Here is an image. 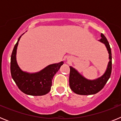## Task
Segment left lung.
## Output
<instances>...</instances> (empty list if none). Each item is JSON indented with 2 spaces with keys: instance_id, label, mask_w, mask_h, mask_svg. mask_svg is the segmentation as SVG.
I'll use <instances>...</instances> for the list:
<instances>
[{
  "instance_id": "obj_1",
  "label": "left lung",
  "mask_w": 121,
  "mask_h": 121,
  "mask_svg": "<svg viewBox=\"0 0 121 121\" xmlns=\"http://www.w3.org/2000/svg\"><path fill=\"white\" fill-rule=\"evenodd\" d=\"M100 36L101 39L98 41L105 45L109 54V62L106 70L103 75L99 78L94 80H90L83 76L75 68L70 66L69 85L71 90L76 94L80 95H95L104 88L110 77L112 69V51L105 36L102 33Z\"/></svg>"
}]
</instances>
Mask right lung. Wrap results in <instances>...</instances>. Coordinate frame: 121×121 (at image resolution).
Returning <instances> with one entry per match:
<instances>
[{
  "mask_svg": "<svg viewBox=\"0 0 121 121\" xmlns=\"http://www.w3.org/2000/svg\"><path fill=\"white\" fill-rule=\"evenodd\" d=\"M22 36L19 37L11 57L10 69L13 79L20 90L26 95L31 96L45 95L51 90L53 77L62 65L64 62L50 64L36 73H28L22 70L18 65L16 60L17 48Z\"/></svg>",
  "mask_w": 121,
  "mask_h": 121,
  "instance_id": "right-lung-1",
  "label": "right lung"
}]
</instances>
